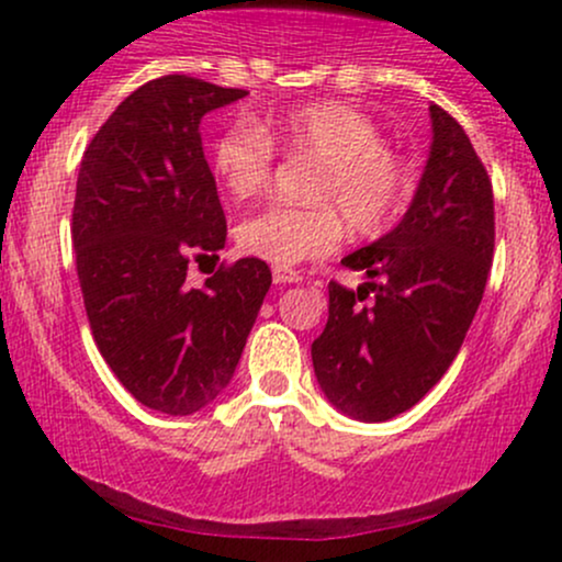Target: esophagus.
<instances>
[{
	"label": "esophagus",
	"mask_w": 562,
	"mask_h": 562,
	"mask_svg": "<svg viewBox=\"0 0 562 562\" xmlns=\"http://www.w3.org/2000/svg\"><path fill=\"white\" fill-rule=\"evenodd\" d=\"M272 277H274V282H280V285H288V282H301V274L293 272V269H285V267H274Z\"/></svg>",
	"instance_id": "1"
}]
</instances>
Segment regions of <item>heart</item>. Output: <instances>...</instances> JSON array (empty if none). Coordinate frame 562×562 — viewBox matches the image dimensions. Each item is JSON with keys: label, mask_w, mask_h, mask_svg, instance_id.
<instances>
[{"label": "heart", "mask_w": 562, "mask_h": 562, "mask_svg": "<svg viewBox=\"0 0 562 562\" xmlns=\"http://www.w3.org/2000/svg\"><path fill=\"white\" fill-rule=\"evenodd\" d=\"M277 147L290 158L317 160L308 205L272 203L237 224V245L277 267L322 259L344 237L380 235L412 192L409 164L385 145L383 128L346 102H312L235 121L211 147V169L235 200L261 195L272 182Z\"/></svg>", "instance_id": "obj_1"}]
</instances>
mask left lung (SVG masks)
<instances>
[{
    "instance_id": "obj_1",
    "label": "left lung",
    "mask_w": 562,
    "mask_h": 562,
    "mask_svg": "<svg viewBox=\"0 0 562 562\" xmlns=\"http://www.w3.org/2000/svg\"><path fill=\"white\" fill-rule=\"evenodd\" d=\"M430 119L434 145L409 211L340 261L370 282L351 290L330 280V314L312 344L322 391L357 420H391L443 378L492 269V179L465 128L438 105Z\"/></svg>"
}]
</instances>
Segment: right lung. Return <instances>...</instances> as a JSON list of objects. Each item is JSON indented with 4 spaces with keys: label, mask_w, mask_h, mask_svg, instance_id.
Returning <instances> with one entry per match:
<instances>
[{
    "label": "right lung",
    "mask_w": 562,
    "mask_h": 562,
    "mask_svg": "<svg viewBox=\"0 0 562 562\" xmlns=\"http://www.w3.org/2000/svg\"><path fill=\"white\" fill-rule=\"evenodd\" d=\"M248 92L169 74L142 83L83 150L74 222L83 308L102 359L137 402L192 415L227 389L272 285L267 261L218 259L227 218L200 119Z\"/></svg>",
    "instance_id": "add662e5"
}]
</instances>
